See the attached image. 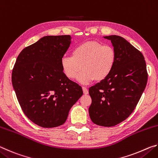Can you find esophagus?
<instances>
[{
  "label": "esophagus",
  "mask_w": 158,
  "mask_h": 158,
  "mask_svg": "<svg viewBox=\"0 0 158 158\" xmlns=\"http://www.w3.org/2000/svg\"><path fill=\"white\" fill-rule=\"evenodd\" d=\"M82 89H83V91H84V93L85 95H87L88 93H89V90H88V89L85 87H82Z\"/></svg>",
  "instance_id": "obj_1"
}]
</instances>
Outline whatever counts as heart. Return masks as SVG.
<instances>
[{"mask_svg": "<svg viewBox=\"0 0 158 158\" xmlns=\"http://www.w3.org/2000/svg\"><path fill=\"white\" fill-rule=\"evenodd\" d=\"M116 52L109 44L97 41H89L79 44L72 52V56H64L61 66L65 75L69 79L78 77L82 84H89L95 79L100 82L110 75L116 65Z\"/></svg>", "mask_w": 158, "mask_h": 158, "instance_id": "obj_1", "label": "heart"}]
</instances>
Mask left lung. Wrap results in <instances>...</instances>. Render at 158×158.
Segmentation results:
<instances>
[{
    "instance_id": "1",
    "label": "left lung",
    "mask_w": 158,
    "mask_h": 158,
    "mask_svg": "<svg viewBox=\"0 0 158 158\" xmlns=\"http://www.w3.org/2000/svg\"><path fill=\"white\" fill-rule=\"evenodd\" d=\"M116 50V65L107 78L89 89L93 123L112 127L125 121L139 101L148 80L146 61L140 51L123 37L105 36Z\"/></svg>"
}]
</instances>
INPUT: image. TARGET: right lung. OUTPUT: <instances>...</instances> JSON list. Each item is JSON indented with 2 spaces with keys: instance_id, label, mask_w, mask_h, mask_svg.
I'll return each mask as SVG.
<instances>
[{
  "instance_id": "obj_1",
  "label": "right lung",
  "mask_w": 158,
  "mask_h": 158,
  "mask_svg": "<svg viewBox=\"0 0 158 158\" xmlns=\"http://www.w3.org/2000/svg\"><path fill=\"white\" fill-rule=\"evenodd\" d=\"M70 40L69 35L42 37L21 51L12 69V85L21 109L42 127L63 125L83 95L82 88L65 75L61 66Z\"/></svg>"
}]
</instances>
